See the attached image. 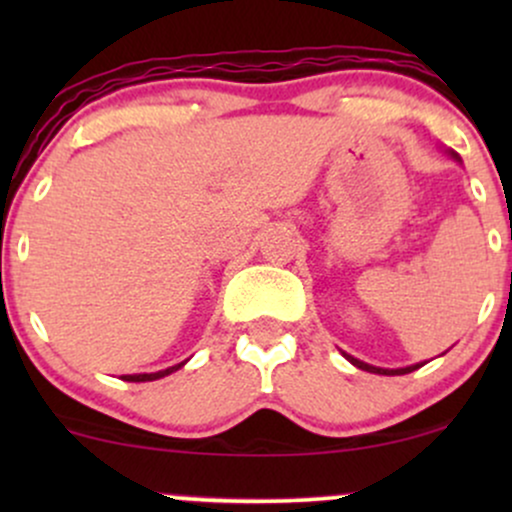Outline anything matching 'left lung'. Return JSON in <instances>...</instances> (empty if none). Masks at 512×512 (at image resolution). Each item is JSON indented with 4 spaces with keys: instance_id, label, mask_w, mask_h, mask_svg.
Returning <instances> with one entry per match:
<instances>
[{
    "instance_id": "obj_1",
    "label": "left lung",
    "mask_w": 512,
    "mask_h": 512,
    "mask_svg": "<svg viewBox=\"0 0 512 512\" xmlns=\"http://www.w3.org/2000/svg\"><path fill=\"white\" fill-rule=\"evenodd\" d=\"M448 154L455 158V161H460L462 163V158L455 154V151H448ZM344 354V351H342ZM346 356V361H351L354 363L356 368H361V370H368V373H378V375H407V373H411V370H416V368H421L424 366V363H414V366H407V368H378V366H370V363H363V361H358V358H354V356H349V354H344Z\"/></svg>"
}]
</instances>
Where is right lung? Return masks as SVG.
<instances>
[{"instance_id":"add662e5","label":"right lung","mask_w":512,"mask_h":512,"mask_svg":"<svg viewBox=\"0 0 512 512\" xmlns=\"http://www.w3.org/2000/svg\"><path fill=\"white\" fill-rule=\"evenodd\" d=\"M185 366V361L178 363V366H170L166 370H158V373H134V375H122V380H127V383H151V380H158V378H166V375L175 373V370Z\"/></svg>"}]
</instances>
